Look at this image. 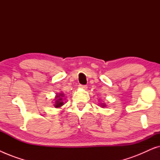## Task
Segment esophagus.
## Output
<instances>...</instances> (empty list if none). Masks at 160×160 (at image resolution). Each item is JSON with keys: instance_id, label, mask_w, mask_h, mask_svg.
<instances>
[{"instance_id": "obj_1", "label": "esophagus", "mask_w": 160, "mask_h": 160, "mask_svg": "<svg viewBox=\"0 0 160 160\" xmlns=\"http://www.w3.org/2000/svg\"><path fill=\"white\" fill-rule=\"evenodd\" d=\"M78 87H79V88H82L83 89H87V85H82V84H79L78 85Z\"/></svg>"}]
</instances>
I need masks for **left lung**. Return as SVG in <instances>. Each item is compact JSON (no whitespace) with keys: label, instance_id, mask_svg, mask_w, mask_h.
<instances>
[{"label":"left lung","instance_id":"1","mask_svg":"<svg viewBox=\"0 0 160 160\" xmlns=\"http://www.w3.org/2000/svg\"><path fill=\"white\" fill-rule=\"evenodd\" d=\"M101 106L102 107H105V106H106V105H105V104H101Z\"/></svg>","mask_w":160,"mask_h":160}]
</instances>
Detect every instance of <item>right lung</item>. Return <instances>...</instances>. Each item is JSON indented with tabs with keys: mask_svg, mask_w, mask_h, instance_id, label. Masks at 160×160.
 Returning <instances> with one entry per match:
<instances>
[{
	"mask_svg": "<svg viewBox=\"0 0 160 160\" xmlns=\"http://www.w3.org/2000/svg\"><path fill=\"white\" fill-rule=\"evenodd\" d=\"M63 96H64V95H63L62 93L58 94V95H56L55 99H54L55 100V103H54V107H55V108H60V107L64 105V102H63L62 100Z\"/></svg>",
	"mask_w": 160,
	"mask_h": 160,
	"instance_id": "obj_1",
	"label": "right lung"
}]
</instances>
